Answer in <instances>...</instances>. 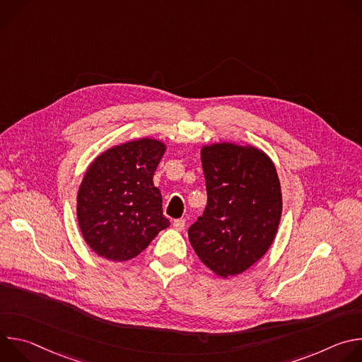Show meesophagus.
Returning a JSON list of instances; mask_svg holds the SVG:
<instances>
[{"mask_svg": "<svg viewBox=\"0 0 362 362\" xmlns=\"http://www.w3.org/2000/svg\"><path fill=\"white\" fill-rule=\"evenodd\" d=\"M185 226H186V221L185 219H175L173 221V228L176 230H183Z\"/></svg>", "mask_w": 362, "mask_h": 362, "instance_id": "obj_1", "label": "esophagus"}]
</instances>
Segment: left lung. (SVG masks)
Wrapping results in <instances>:
<instances>
[{"label":"left lung","mask_w":362,"mask_h":362,"mask_svg":"<svg viewBox=\"0 0 362 362\" xmlns=\"http://www.w3.org/2000/svg\"><path fill=\"white\" fill-rule=\"evenodd\" d=\"M202 166L208 203L189 240L216 275L242 274L275 239L282 214L278 173L265 153L233 143L203 147Z\"/></svg>","instance_id":"1"}]
</instances>
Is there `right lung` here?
Listing matches in <instances>:
<instances>
[{"label": "right lung", "instance_id": "obj_1", "mask_svg": "<svg viewBox=\"0 0 362 362\" xmlns=\"http://www.w3.org/2000/svg\"><path fill=\"white\" fill-rule=\"evenodd\" d=\"M163 153V143L140 139L109 148L90 165L77 194V219L97 255L129 261L170 225L153 185Z\"/></svg>", "mask_w": 362, "mask_h": 362}]
</instances>
